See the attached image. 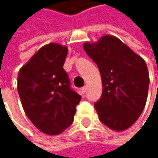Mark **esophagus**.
Here are the masks:
<instances>
[{"instance_id": "1", "label": "esophagus", "mask_w": 158, "mask_h": 158, "mask_svg": "<svg viewBox=\"0 0 158 158\" xmlns=\"http://www.w3.org/2000/svg\"><path fill=\"white\" fill-rule=\"evenodd\" d=\"M87 89H88V87H87V86H84L83 88H81V91H82V93H85V92L87 91Z\"/></svg>"}]
</instances>
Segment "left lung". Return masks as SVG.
<instances>
[{
  "label": "left lung",
  "instance_id": "obj_1",
  "mask_svg": "<svg viewBox=\"0 0 158 158\" xmlns=\"http://www.w3.org/2000/svg\"><path fill=\"white\" fill-rule=\"evenodd\" d=\"M83 48L102 77V94L94 104L100 121L114 131L129 128L141 115L147 99L149 73L144 60L108 35L97 43H85Z\"/></svg>",
  "mask_w": 158,
  "mask_h": 158
}]
</instances>
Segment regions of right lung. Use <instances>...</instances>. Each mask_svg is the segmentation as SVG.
I'll return each mask as SVG.
<instances>
[{"mask_svg": "<svg viewBox=\"0 0 158 158\" xmlns=\"http://www.w3.org/2000/svg\"><path fill=\"white\" fill-rule=\"evenodd\" d=\"M68 48L48 44L18 73L17 89L25 114L41 132L56 135L73 122L81 96L70 88L63 69Z\"/></svg>", "mask_w": 158, "mask_h": 158, "instance_id": "right-lung-1", "label": "right lung"}]
</instances>
